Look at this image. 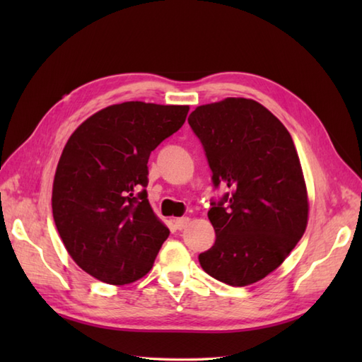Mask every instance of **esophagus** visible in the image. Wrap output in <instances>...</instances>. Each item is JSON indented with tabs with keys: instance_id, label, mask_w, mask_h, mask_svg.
Returning <instances> with one entry per match:
<instances>
[{
	"instance_id": "34e87169",
	"label": "esophagus",
	"mask_w": 362,
	"mask_h": 362,
	"mask_svg": "<svg viewBox=\"0 0 362 362\" xmlns=\"http://www.w3.org/2000/svg\"><path fill=\"white\" fill-rule=\"evenodd\" d=\"M189 224V218H177L174 221V226L177 230H183Z\"/></svg>"
}]
</instances>
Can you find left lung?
<instances>
[{"label":"left lung","instance_id":"obj_1","mask_svg":"<svg viewBox=\"0 0 362 362\" xmlns=\"http://www.w3.org/2000/svg\"><path fill=\"white\" fill-rule=\"evenodd\" d=\"M188 122L201 140L214 188L213 247L204 271L230 286H247L279 267L308 224V194L296 146L280 119L253 99L205 104Z\"/></svg>","mask_w":362,"mask_h":362}]
</instances>
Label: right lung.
<instances>
[{"label": "right lung", "instance_id": "right-lung-1", "mask_svg": "<svg viewBox=\"0 0 362 362\" xmlns=\"http://www.w3.org/2000/svg\"><path fill=\"white\" fill-rule=\"evenodd\" d=\"M188 110L141 101L109 105L66 141L54 175L52 216L70 257L95 279L127 284L151 271L169 230L148 201V160Z\"/></svg>", "mask_w": 362, "mask_h": 362}]
</instances>
